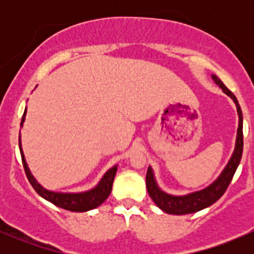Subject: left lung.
<instances>
[{
    "instance_id": "8db88e82",
    "label": "left lung",
    "mask_w": 254,
    "mask_h": 254,
    "mask_svg": "<svg viewBox=\"0 0 254 254\" xmlns=\"http://www.w3.org/2000/svg\"><path fill=\"white\" fill-rule=\"evenodd\" d=\"M212 79L215 83L226 93L232 101L235 102L238 113V129H237V137H236V146H235V151L232 153V157L230 158L229 163L222 171L221 175L219 178L206 187L205 189H201L199 191H194V193L187 194V195L176 196L170 195V194L165 193L158 188L157 183L153 177L152 168L148 167L147 173H146V187H147V191L150 194L151 199L155 201V204L160 209L167 214L173 215H186L191 214V212H196L199 210H203L205 207L212 205L215 201L219 200L222 196V194L226 191L227 187L231 183L232 177H234L235 172H236L238 165H240L241 157H242V151H243V119H242V111L238 104V101L234 93L225 86L221 82V79L212 75Z\"/></svg>"
}]
</instances>
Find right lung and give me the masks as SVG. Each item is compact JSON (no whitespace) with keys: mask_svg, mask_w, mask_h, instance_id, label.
<instances>
[{"mask_svg":"<svg viewBox=\"0 0 254 254\" xmlns=\"http://www.w3.org/2000/svg\"><path fill=\"white\" fill-rule=\"evenodd\" d=\"M25 114H27V108H25L24 114H23L22 117L20 127H23V123H24L25 120ZM19 150H20V156H22L23 167H24L25 175H27V178L28 181H29V183L32 184L33 188L35 189V191H37L40 196L47 199L48 201L53 203L54 205L63 207V209L65 210H70V211L83 212L101 205L102 203L106 201V199L108 198L109 194H111L113 181H114L115 173H117V166H114V167H112L111 170L107 171V173L102 177L99 183L97 184L93 189H91V190L83 191V193H56V191H50L43 188V187L35 181L34 177L32 176L29 168H28L27 162H25L24 153H23V150H22V143H20V136H19Z\"/></svg>","mask_w":254,"mask_h":254,"instance_id":"add662e5","label":"right lung"}]
</instances>
